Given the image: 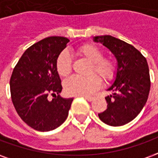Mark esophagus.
<instances>
[{
    "instance_id": "esophagus-1",
    "label": "esophagus",
    "mask_w": 158,
    "mask_h": 158,
    "mask_svg": "<svg viewBox=\"0 0 158 158\" xmlns=\"http://www.w3.org/2000/svg\"><path fill=\"white\" fill-rule=\"evenodd\" d=\"M83 97L85 100H87L88 102H92L95 99V97H93V96H83Z\"/></svg>"
}]
</instances>
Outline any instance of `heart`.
Masks as SVG:
<instances>
[{"label":"heart","instance_id":"obj_1","mask_svg":"<svg viewBox=\"0 0 158 158\" xmlns=\"http://www.w3.org/2000/svg\"><path fill=\"white\" fill-rule=\"evenodd\" d=\"M78 53L91 62L89 73L96 72L105 82H110L115 79L118 71L116 60L111 56L103 57L104 52L97 45L85 44L79 47ZM56 68L62 77L69 75L73 69L71 56L67 51L62 52L56 58ZM101 85V79L96 74L88 77L72 76L64 82V89L71 96H89Z\"/></svg>","mask_w":158,"mask_h":158}]
</instances>
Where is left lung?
I'll list each match as a JSON object with an SVG mask.
<instances>
[{
	"mask_svg": "<svg viewBox=\"0 0 158 158\" xmlns=\"http://www.w3.org/2000/svg\"><path fill=\"white\" fill-rule=\"evenodd\" d=\"M93 40L109 49L118 62L116 79L107 89L113 94L105 97L107 108L98 116L107 125H124L135 118L148 99L151 80L147 61L132 45L115 37L96 36Z\"/></svg>",
	"mask_w": 158,
	"mask_h": 158,
	"instance_id": "1",
	"label": "left lung"
}]
</instances>
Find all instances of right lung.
I'll return each mask as SVG.
<instances>
[{
	"label": "right lung",
	"mask_w": 158,
	"mask_h": 158,
	"mask_svg": "<svg viewBox=\"0 0 158 158\" xmlns=\"http://www.w3.org/2000/svg\"><path fill=\"white\" fill-rule=\"evenodd\" d=\"M69 40L51 36L31 45L13 69L10 90L13 106L29 127L45 132L65 121L73 98L60 96L62 85L56 61ZM49 94L55 97L49 100Z\"/></svg>",
	"instance_id": "1"
}]
</instances>
